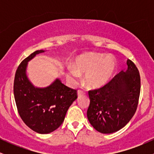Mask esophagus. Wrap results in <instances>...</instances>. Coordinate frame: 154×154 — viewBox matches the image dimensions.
<instances>
[{
    "label": "esophagus",
    "mask_w": 154,
    "mask_h": 154,
    "mask_svg": "<svg viewBox=\"0 0 154 154\" xmlns=\"http://www.w3.org/2000/svg\"><path fill=\"white\" fill-rule=\"evenodd\" d=\"M85 92L83 91H81V90H79L78 91H77V95H78V96H79V95H84L85 94Z\"/></svg>",
    "instance_id": "obj_1"
}]
</instances>
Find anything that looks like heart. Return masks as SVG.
I'll list each match as a JSON object with an SVG mask.
<instances>
[{"label":"heart","mask_w":154,"mask_h":154,"mask_svg":"<svg viewBox=\"0 0 154 154\" xmlns=\"http://www.w3.org/2000/svg\"><path fill=\"white\" fill-rule=\"evenodd\" d=\"M116 61L111 56L88 53L78 56L73 66L67 69L66 77L72 83L84 75V82L90 88H98L109 82L116 69Z\"/></svg>","instance_id":"1"}]
</instances>
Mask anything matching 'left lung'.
Here are the masks:
<instances>
[{
  "mask_svg": "<svg viewBox=\"0 0 154 154\" xmlns=\"http://www.w3.org/2000/svg\"><path fill=\"white\" fill-rule=\"evenodd\" d=\"M103 87L88 91V119L97 131L109 134L121 130L135 114L140 93V77L131 60Z\"/></svg>",
  "mask_w": 154,
  "mask_h": 154,
  "instance_id": "1",
  "label": "left lung"
}]
</instances>
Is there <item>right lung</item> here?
Segmentation results:
<instances>
[{
    "label": "right lung",
    "instance_id": "1",
    "mask_svg": "<svg viewBox=\"0 0 154 154\" xmlns=\"http://www.w3.org/2000/svg\"><path fill=\"white\" fill-rule=\"evenodd\" d=\"M36 51L23 60L15 74L14 94L19 114L26 126L40 134H48L61 126L66 111L77 98L76 90L56 79L51 85L35 88L26 77L27 62L37 54Z\"/></svg>",
    "mask_w": 154,
    "mask_h": 154
}]
</instances>
